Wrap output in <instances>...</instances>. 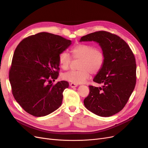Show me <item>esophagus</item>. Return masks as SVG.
<instances>
[{"label":"esophagus","mask_w":148,"mask_h":148,"mask_svg":"<svg viewBox=\"0 0 148 148\" xmlns=\"http://www.w3.org/2000/svg\"><path fill=\"white\" fill-rule=\"evenodd\" d=\"M70 86L71 88H76V87L78 86V84H75V83H71L70 84Z\"/></svg>","instance_id":"1"}]
</instances>
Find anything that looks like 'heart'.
Listing matches in <instances>:
<instances>
[{"label": "heart", "mask_w": 148, "mask_h": 148, "mask_svg": "<svg viewBox=\"0 0 148 148\" xmlns=\"http://www.w3.org/2000/svg\"><path fill=\"white\" fill-rule=\"evenodd\" d=\"M70 53L74 59H79L77 71H71L63 75V79L75 84L84 83L89 78L90 73L96 74L102 69L104 62V54L99 48L86 44H79L71 49ZM69 53L63 52L59 56L61 68L66 70L71 64Z\"/></svg>", "instance_id": "heart-1"}]
</instances>
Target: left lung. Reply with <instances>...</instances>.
I'll return each instance as SVG.
<instances>
[{
  "label": "left lung",
  "mask_w": 148,
  "mask_h": 148,
  "mask_svg": "<svg viewBox=\"0 0 148 148\" xmlns=\"http://www.w3.org/2000/svg\"><path fill=\"white\" fill-rule=\"evenodd\" d=\"M79 41L97 42L104 54V65L93 79L102 86H89L84 106L101 117L115 115L123 109L135 87L136 65L133 53L124 40L104 31L84 36Z\"/></svg>",
  "instance_id": "obj_1"
}]
</instances>
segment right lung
Wrapping results in <instances>:
<instances>
[{
    "label": "right lung",
    "instance_id": "add662e5",
    "mask_svg": "<svg viewBox=\"0 0 148 148\" xmlns=\"http://www.w3.org/2000/svg\"><path fill=\"white\" fill-rule=\"evenodd\" d=\"M71 44L60 36L42 32L17 46L9 71L12 94L26 112L43 117L59 108L67 82L47 84L59 76V56Z\"/></svg>",
    "mask_w": 148,
    "mask_h": 148
}]
</instances>
